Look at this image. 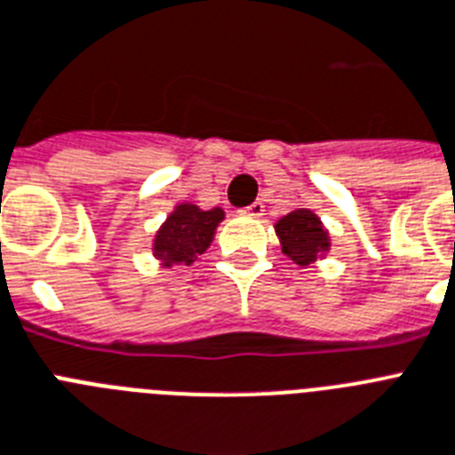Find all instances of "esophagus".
Returning <instances> with one entry per match:
<instances>
[{
  "instance_id": "obj_1",
  "label": "esophagus",
  "mask_w": 455,
  "mask_h": 455,
  "mask_svg": "<svg viewBox=\"0 0 455 455\" xmlns=\"http://www.w3.org/2000/svg\"><path fill=\"white\" fill-rule=\"evenodd\" d=\"M243 216H249V219H260L262 213H265V204L262 202H253V204H249L246 209H242Z\"/></svg>"
}]
</instances>
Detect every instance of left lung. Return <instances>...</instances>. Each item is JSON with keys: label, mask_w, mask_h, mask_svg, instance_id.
Wrapping results in <instances>:
<instances>
[{"label": "left lung", "mask_w": 455, "mask_h": 455, "mask_svg": "<svg viewBox=\"0 0 455 455\" xmlns=\"http://www.w3.org/2000/svg\"><path fill=\"white\" fill-rule=\"evenodd\" d=\"M276 236L281 242V251L298 262L299 267H307L318 258H325L330 251V235L316 213L309 209H295V212L281 216L274 225Z\"/></svg>", "instance_id": "1"}]
</instances>
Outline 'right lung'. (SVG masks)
<instances>
[{
  "mask_svg": "<svg viewBox=\"0 0 455 455\" xmlns=\"http://www.w3.org/2000/svg\"><path fill=\"white\" fill-rule=\"evenodd\" d=\"M225 219L220 206L200 209L197 204L181 202L174 206L167 220L160 225L153 239V255L163 267L193 265L197 255L204 253L213 242L216 228Z\"/></svg>",
  "mask_w": 455,
  "mask_h": 455,
  "instance_id": "1",
  "label": "right lung"
}]
</instances>
